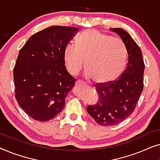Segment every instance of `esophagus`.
<instances>
[{"label": "esophagus", "mask_w": 160, "mask_h": 160, "mask_svg": "<svg viewBox=\"0 0 160 160\" xmlns=\"http://www.w3.org/2000/svg\"><path fill=\"white\" fill-rule=\"evenodd\" d=\"M76 84H77V85H85V84H86V83L82 82V81H80V80H77V81H76Z\"/></svg>", "instance_id": "1"}]
</instances>
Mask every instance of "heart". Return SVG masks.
Returning a JSON list of instances; mask_svg holds the SVG:
<instances>
[{
    "label": "heart",
    "mask_w": 160,
    "mask_h": 160,
    "mask_svg": "<svg viewBox=\"0 0 160 160\" xmlns=\"http://www.w3.org/2000/svg\"><path fill=\"white\" fill-rule=\"evenodd\" d=\"M85 60L84 76L96 82L108 83L120 76L128 60L123 41L96 30H86L76 36L75 44L68 43L63 50L65 67L72 75L82 70Z\"/></svg>",
    "instance_id": "1"
}]
</instances>
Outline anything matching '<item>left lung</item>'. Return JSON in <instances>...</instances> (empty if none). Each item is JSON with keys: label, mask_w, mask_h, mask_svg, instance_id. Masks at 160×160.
I'll use <instances>...</instances> for the list:
<instances>
[{"label": "left lung", "mask_w": 160, "mask_h": 160, "mask_svg": "<svg viewBox=\"0 0 160 160\" xmlns=\"http://www.w3.org/2000/svg\"><path fill=\"white\" fill-rule=\"evenodd\" d=\"M120 36L128 50L126 68L119 78L108 83L95 84L98 101L87 111L98 124L113 126L132 114L143 89L145 65L142 52L130 34L122 28H111Z\"/></svg>", "instance_id": "obj_1"}]
</instances>
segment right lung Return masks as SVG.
Returning a JSON list of instances; mask_svg holds the SVG:
<instances>
[{
  "label": "right lung",
  "mask_w": 160,
  "mask_h": 160,
  "mask_svg": "<svg viewBox=\"0 0 160 160\" xmlns=\"http://www.w3.org/2000/svg\"><path fill=\"white\" fill-rule=\"evenodd\" d=\"M78 28L52 26L30 37L14 68L15 98L32 119L47 122L60 113L76 79L66 70L63 50Z\"/></svg>",
  "instance_id": "right-lung-1"
}]
</instances>
